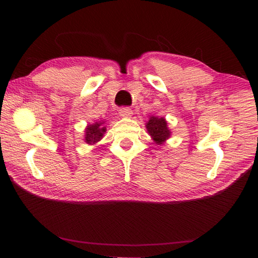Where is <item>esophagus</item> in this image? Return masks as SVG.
Instances as JSON below:
<instances>
[{
    "label": "esophagus",
    "instance_id": "esophagus-1",
    "mask_svg": "<svg viewBox=\"0 0 258 258\" xmlns=\"http://www.w3.org/2000/svg\"><path fill=\"white\" fill-rule=\"evenodd\" d=\"M132 113H133V111L130 107H121L119 109V115L121 117H131L132 116Z\"/></svg>",
    "mask_w": 258,
    "mask_h": 258
}]
</instances>
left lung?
Masks as SVG:
<instances>
[{"label": "left lung", "mask_w": 258, "mask_h": 258, "mask_svg": "<svg viewBox=\"0 0 258 258\" xmlns=\"http://www.w3.org/2000/svg\"><path fill=\"white\" fill-rule=\"evenodd\" d=\"M147 130L157 145H161L171 135V132L167 128V123L163 117L161 118L154 116L150 117L149 121L147 123Z\"/></svg>", "instance_id": "obj_1"}]
</instances>
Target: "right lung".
Segmentation results:
<instances>
[{"instance_id":"add662e5","label":"right lung","mask_w":258,"mask_h":258,"mask_svg":"<svg viewBox=\"0 0 258 258\" xmlns=\"http://www.w3.org/2000/svg\"><path fill=\"white\" fill-rule=\"evenodd\" d=\"M103 123L101 121H97L92 125L87 126L85 131V142L89 143V145H94L98 141L102 139L103 133L106 132V127L101 126Z\"/></svg>"}]
</instances>
